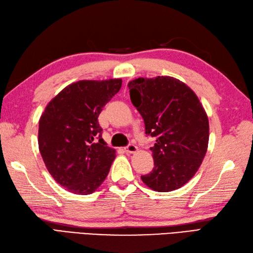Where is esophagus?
Instances as JSON below:
<instances>
[{"instance_id": "obj_1", "label": "esophagus", "mask_w": 253, "mask_h": 253, "mask_svg": "<svg viewBox=\"0 0 253 253\" xmlns=\"http://www.w3.org/2000/svg\"><path fill=\"white\" fill-rule=\"evenodd\" d=\"M137 150H138L137 146L132 143H129L125 148V152H127V153H134Z\"/></svg>"}]
</instances>
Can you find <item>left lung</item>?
I'll return each instance as SVG.
<instances>
[{
	"instance_id": "8db88e82",
	"label": "left lung",
	"mask_w": 253,
	"mask_h": 253,
	"mask_svg": "<svg viewBox=\"0 0 253 253\" xmlns=\"http://www.w3.org/2000/svg\"><path fill=\"white\" fill-rule=\"evenodd\" d=\"M132 104L142 116L146 136L155 138L154 168L141 175L157 192L180 189L206 155L209 122L190 87L170 76L139 78L128 83Z\"/></svg>"
}]
</instances>
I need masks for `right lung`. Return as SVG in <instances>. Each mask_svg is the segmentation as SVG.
Masks as SVG:
<instances>
[{
    "instance_id": "obj_1",
    "label": "right lung",
    "mask_w": 253,
    "mask_h": 253,
    "mask_svg": "<svg viewBox=\"0 0 253 253\" xmlns=\"http://www.w3.org/2000/svg\"><path fill=\"white\" fill-rule=\"evenodd\" d=\"M121 87L117 79L76 82L58 93L41 116V155L67 191L88 195L107 178L115 150L103 141L98 116Z\"/></svg>"
}]
</instances>
